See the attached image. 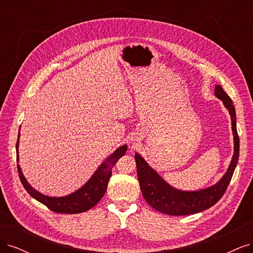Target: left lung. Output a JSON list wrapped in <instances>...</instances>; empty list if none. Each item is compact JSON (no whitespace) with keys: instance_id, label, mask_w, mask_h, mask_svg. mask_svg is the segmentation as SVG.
Masks as SVG:
<instances>
[{"instance_id":"obj_1","label":"left lung","mask_w":253,"mask_h":253,"mask_svg":"<svg viewBox=\"0 0 253 253\" xmlns=\"http://www.w3.org/2000/svg\"><path fill=\"white\" fill-rule=\"evenodd\" d=\"M215 96L219 98L230 113L232 131L234 136V154L229 169L216 185L208 189L194 192H186L171 187L144 162L139 155L135 154L137 176L142 195L147 203L155 210L168 215H189L198 213L215 205L230 183L240 155V138L236 131L235 109L231 98L220 85L215 86Z\"/></svg>"}]
</instances>
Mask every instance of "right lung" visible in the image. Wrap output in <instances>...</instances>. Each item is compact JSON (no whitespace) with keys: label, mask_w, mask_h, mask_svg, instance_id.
<instances>
[{"label":"right lung","mask_w":253,"mask_h":253,"mask_svg":"<svg viewBox=\"0 0 253 253\" xmlns=\"http://www.w3.org/2000/svg\"><path fill=\"white\" fill-rule=\"evenodd\" d=\"M20 136V133H19ZM18 144L19 139L17 140V153H18ZM126 152V145H122L119 149L114 152L105 162L99 167V169L95 172V174L85 185L81 189L77 190L76 192L63 196V197H49L46 195H43L38 192L34 188L30 187L24 176L22 174L21 168L18 165V172L23 187L33 196L35 200L39 201L43 205H45L47 208L53 212L57 213H64V214H75V213H81L89 210L93 208L98 202L101 200L104 195L106 188H108V182L111 178L112 169L114 165L118 162V159L125 155ZM17 162H19L18 155H17Z\"/></svg>","instance_id":"obj_1"}]
</instances>
